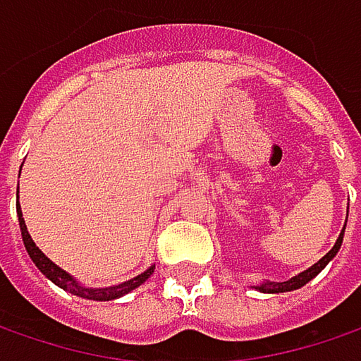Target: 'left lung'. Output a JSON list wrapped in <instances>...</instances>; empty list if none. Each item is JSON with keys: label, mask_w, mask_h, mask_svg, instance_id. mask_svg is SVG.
<instances>
[{"label": "left lung", "mask_w": 361, "mask_h": 361, "mask_svg": "<svg viewBox=\"0 0 361 361\" xmlns=\"http://www.w3.org/2000/svg\"><path fill=\"white\" fill-rule=\"evenodd\" d=\"M348 223V221H345ZM343 233H345V226L341 228V233H339V237H337V241L333 245V249L329 251L327 255H323L319 262L314 265H310L308 269L305 271H300L298 276H292L290 280L286 282H259L257 286H251L255 288V290H259V292H265V294H280V292H292V290H298V288H302L305 284H308L314 276H319L323 269H325V265L337 255V251L341 249V243H343Z\"/></svg>", "instance_id": "8db88e82"}]
</instances>
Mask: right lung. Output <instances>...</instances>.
<instances>
[{"instance_id":"obj_1","label":"right lung","mask_w":361,"mask_h":361,"mask_svg":"<svg viewBox=\"0 0 361 361\" xmlns=\"http://www.w3.org/2000/svg\"><path fill=\"white\" fill-rule=\"evenodd\" d=\"M16 198H18V194H16ZM16 212H18V223H20V231H22V241H24V247H26V251H28V255H30V259L34 262V265L53 282L54 286L63 288V290H67V292H71L73 296H79V298H85V300H116L120 296H124V294H128V292H133L135 288H138L140 284H145L147 280H149V276L153 274V269H155V265H151V267H147L142 274H138L135 278H130L128 282H122V284H114V286H106V288H92V286H83L79 280H75L73 276L69 274V271H65L63 267H59V265L51 262L38 247L32 241V237H30V233H28V228H26V221H24V216H22V208H20V202H16Z\"/></svg>"}]
</instances>
